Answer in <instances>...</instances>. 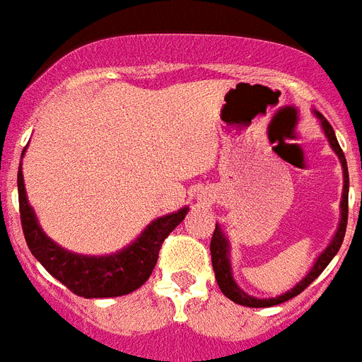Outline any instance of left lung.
I'll return each mask as SVG.
<instances>
[{"instance_id": "left-lung-1", "label": "left lung", "mask_w": 362, "mask_h": 362, "mask_svg": "<svg viewBox=\"0 0 362 362\" xmlns=\"http://www.w3.org/2000/svg\"><path fill=\"white\" fill-rule=\"evenodd\" d=\"M317 120L321 124V129L325 133L327 141L331 144L332 152L337 153L340 163H342V173H344V189H342V201H340V221H338V229L334 233L332 240L329 242V246L323 250V252L317 255L315 263L312 264V269L308 270V274L304 276L303 280L298 281L297 286L291 287L289 291L281 293L278 297L272 298H257L247 295L237 286V281L233 278V269H231V244H229V238L226 237V233L221 231V227L216 223V231L212 235V240H210V253H212V267H214L216 281L220 286L221 293L226 295L227 298H231L233 303L242 304V306H250V308H267V306H274V304H281L289 300V298L297 297L298 293H303L306 287L312 284V281L317 278V276L325 270V267L332 261V257L337 255L340 246L344 242V235H346V226H348V193H349V175H348V163H346V156H344L342 148L338 144L337 135H334V129L332 125L323 118V115L315 112Z\"/></svg>"}]
</instances>
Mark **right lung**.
I'll return each mask as SVG.
<instances>
[{"instance_id":"add662e5","label":"right lung","mask_w":362,"mask_h":362,"mask_svg":"<svg viewBox=\"0 0 362 362\" xmlns=\"http://www.w3.org/2000/svg\"><path fill=\"white\" fill-rule=\"evenodd\" d=\"M24 156V152H22ZM18 203L22 229L33 257L64 284L84 298L122 297L135 291L150 278L158 263L163 240L186 218L187 206L150 221L135 240L110 255H82L65 250L47 237L25 195L22 165L18 167Z\"/></svg>"}]
</instances>
